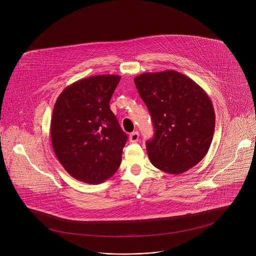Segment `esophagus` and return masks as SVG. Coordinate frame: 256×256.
Returning <instances> with one entry per match:
<instances>
[{
	"instance_id": "34e87169",
	"label": "esophagus",
	"mask_w": 256,
	"mask_h": 256,
	"mask_svg": "<svg viewBox=\"0 0 256 256\" xmlns=\"http://www.w3.org/2000/svg\"><path fill=\"white\" fill-rule=\"evenodd\" d=\"M138 140H139V133L138 132H133L129 135V141L131 143H136V142H138Z\"/></svg>"
}]
</instances>
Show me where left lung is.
<instances>
[{
  "label": "left lung",
  "mask_w": 256,
  "mask_h": 256,
  "mask_svg": "<svg viewBox=\"0 0 256 256\" xmlns=\"http://www.w3.org/2000/svg\"><path fill=\"white\" fill-rule=\"evenodd\" d=\"M134 82L154 129L146 143L152 164L172 174L196 166L213 140L216 121L210 98L193 80L174 70L141 74Z\"/></svg>",
  "instance_id": "8db88e82"
}]
</instances>
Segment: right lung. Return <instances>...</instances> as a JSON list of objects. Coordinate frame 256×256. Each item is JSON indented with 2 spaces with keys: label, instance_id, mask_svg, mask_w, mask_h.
<instances>
[{
  "label": "right lung",
  "instance_id": "1",
  "mask_svg": "<svg viewBox=\"0 0 256 256\" xmlns=\"http://www.w3.org/2000/svg\"><path fill=\"white\" fill-rule=\"evenodd\" d=\"M121 76L98 74L74 82L58 96L51 119L54 152L76 180L104 182L121 164L127 135L110 110Z\"/></svg>",
  "mask_w": 256,
  "mask_h": 256
}]
</instances>
